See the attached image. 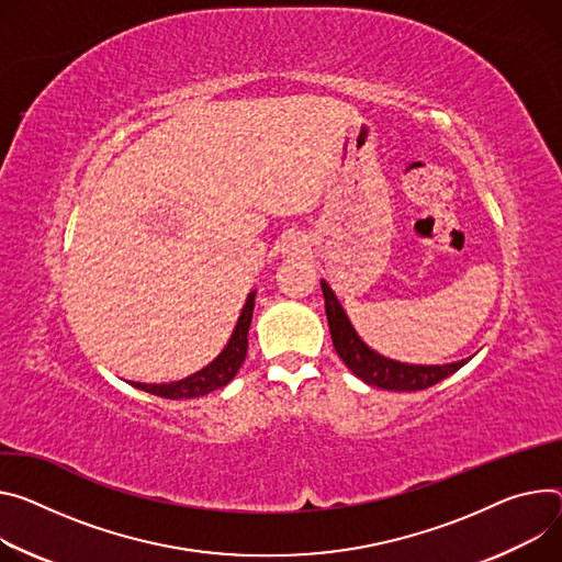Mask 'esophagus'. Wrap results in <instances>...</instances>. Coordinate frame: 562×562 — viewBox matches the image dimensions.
I'll return each instance as SVG.
<instances>
[{"mask_svg": "<svg viewBox=\"0 0 562 562\" xmlns=\"http://www.w3.org/2000/svg\"><path fill=\"white\" fill-rule=\"evenodd\" d=\"M310 244H307V237L300 235V233H289L282 241V250L286 255H300V252H307Z\"/></svg>", "mask_w": 562, "mask_h": 562, "instance_id": "esophagus-1", "label": "esophagus"}]
</instances>
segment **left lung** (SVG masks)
<instances>
[{"label":"left lung","mask_w":562,"mask_h":562,"mask_svg":"<svg viewBox=\"0 0 562 562\" xmlns=\"http://www.w3.org/2000/svg\"><path fill=\"white\" fill-rule=\"evenodd\" d=\"M321 286L325 295V312H327L334 349L338 351L342 363L368 385H376L394 392H417L443 381L446 376H450L452 372H457L459 368L469 363V359H464L448 366H407V363H396L385 359V356L370 349L359 338V334L353 331L349 318L345 316L340 302L336 300L329 284L321 282Z\"/></svg>","instance_id":"obj_1"}]
</instances>
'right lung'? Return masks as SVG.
I'll return each mask as SVG.
<instances>
[{
    "label": "right lung",
    "mask_w": 562,
    "mask_h": 562,
    "mask_svg": "<svg viewBox=\"0 0 562 562\" xmlns=\"http://www.w3.org/2000/svg\"><path fill=\"white\" fill-rule=\"evenodd\" d=\"M252 307H255V291L248 293L246 304L241 310V316L237 321V327L228 340V345L224 347V351L217 356V359L209 366L203 368L201 372L175 381V383H155V385H147V383H132L134 387L149 392V394H157L164 398H194V396H203L213 390L224 387L226 383H231L239 370V366L246 359V349H248V327H250V318H252Z\"/></svg>",
    "instance_id": "1"
}]
</instances>
